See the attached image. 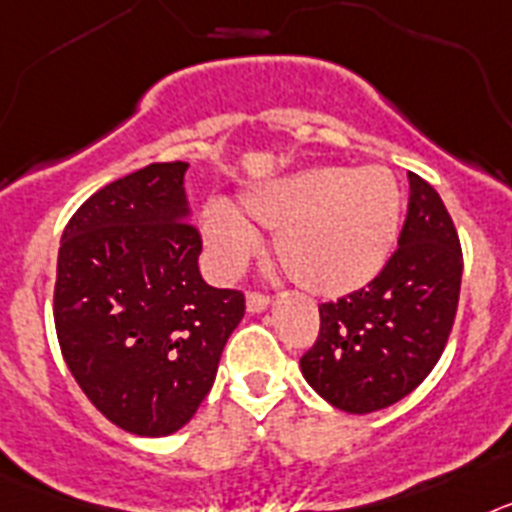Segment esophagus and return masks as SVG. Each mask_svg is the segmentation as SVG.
<instances>
[{
	"label": "esophagus",
	"instance_id": "obj_1",
	"mask_svg": "<svg viewBox=\"0 0 512 512\" xmlns=\"http://www.w3.org/2000/svg\"><path fill=\"white\" fill-rule=\"evenodd\" d=\"M270 304V296L265 291H250L247 293V311L257 314V311H265Z\"/></svg>",
	"mask_w": 512,
	"mask_h": 512
}]
</instances>
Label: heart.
<instances>
[{
  "mask_svg": "<svg viewBox=\"0 0 512 512\" xmlns=\"http://www.w3.org/2000/svg\"><path fill=\"white\" fill-rule=\"evenodd\" d=\"M244 211L275 231V252L293 283L319 296H342L373 281L389 260L402 224V193L379 167H322L244 198ZM206 239L224 270L257 250L255 226L224 206L206 211Z\"/></svg>",
  "mask_w": 512,
  "mask_h": 512,
  "instance_id": "1",
  "label": "heart"
}]
</instances>
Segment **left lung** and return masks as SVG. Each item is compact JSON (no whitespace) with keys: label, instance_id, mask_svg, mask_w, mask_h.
I'll return each mask as SVG.
<instances>
[{"label":"left lung","instance_id":"8db88e82","mask_svg":"<svg viewBox=\"0 0 512 512\" xmlns=\"http://www.w3.org/2000/svg\"><path fill=\"white\" fill-rule=\"evenodd\" d=\"M397 250L368 286L319 306L301 373L337 410L366 415L404 399L446 350L459 309V231L430 182L407 172Z\"/></svg>","mask_w":512,"mask_h":512}]
</instances>
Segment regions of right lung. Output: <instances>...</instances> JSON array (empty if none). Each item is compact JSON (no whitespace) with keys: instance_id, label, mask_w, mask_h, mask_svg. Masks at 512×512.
Returning a JSON list of instances; mask_svg holds the SVG:
<instances>
[{"instance_id":"add662e5","label":"right lung","mask_w":512,"mask_h":512,"mask_svg":"<svg viewBox=\"0 0 512 512\" xmlns=\"http://www.w3.org/2000/svg\"><path fill=\"white\" fill-rule=\"evenodd\" d=\"M188 162H154L90 195L64 229L53 286L61 355L79 389L133 435L180 430L211 391L244 293L198 270Z\"/></svg>"}]
</instances>
